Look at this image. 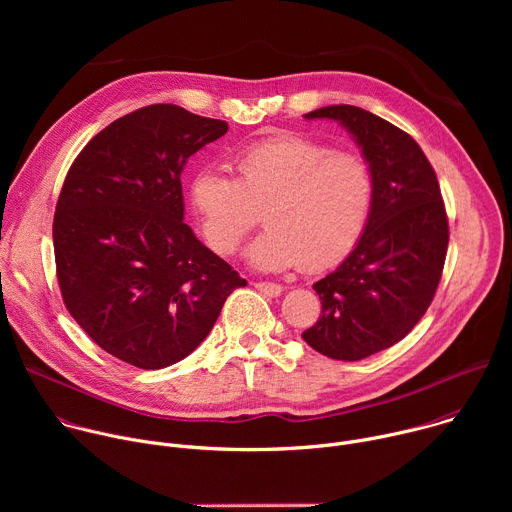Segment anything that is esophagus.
Here are the masks:
<instances>
[{
  "mask_svg": "<svg viewBox=\"0 0 512 512\" xmlns=\"http://www.w3.org/2000/svg\"><path fill=\"white\" fill-rule=\"evenodd\" d=\"M253 285L261 291V294H265L269 298H277V296H281V291H283V287L279 283H271V281H257Z\"/></svg>",
  "mask_w": 512,
  "mask_h": 512,
  "instance_id": "34e87169",
  "label": "esophagus"
}]
</instances>
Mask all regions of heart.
Here are the masks:
<instances>
[{
	"label": "heart",
	"instance_id": "obj_1",
	"mask_svg": "<svg viewBox=\"0 0 512 512\" xmlns=\"http://www.w3.org/2000/svg\"><path fill=\"white\" fill-rule=\"evenodd\" d=\"M231 166L237 180L202 168L190 182V206L212 251L231 255L259 221L267 229L249 245L253 267L308 271L340 263L360 241L375 204L371 166L328 143L277 133L245 143Z\"/></svg>",
	"mask_w": 512,
	"mask_h": 512
}]
</instances>
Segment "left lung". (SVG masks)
I'll use <instances>...</instances> for the list:
<instances>
[{"instance_id":"8db88e82","label":"left lung","mask_w":512,"mask_h":512,"mask_svg":"<svg viewBox=\"0 0 512 512\" xmlns=\"http://www.w3.org/2000/svg\"><path fill=\"white\" fill-rule=\"evenodd\" d=\"M338 121L375 178V204L360 241L314 283L320 320L302 338L334 360H360L403 340L442 279L450 231L437 176L417 141L352 105L304 115Z\"/></svg>"}]
</instances>
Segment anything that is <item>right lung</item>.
<instances>
[{
    "label": "right lung",
    "mask_w": 512,
    "mask_h": 512,
    "mask_svg": "<svg viewBox=\"0 0 512 512\" xmlns=\"http://www.w3.org/2000/svg\"><path fill=\"white\" fill-rule=\"evenodd\" d=\"M227 131V121L150 105L97 133L66 174L52 225L64 306L137 369L186 358L247 285L184 223L182 170Z\"/></svg>",
    "instance_id": "add662e5"
}]
</instances>
